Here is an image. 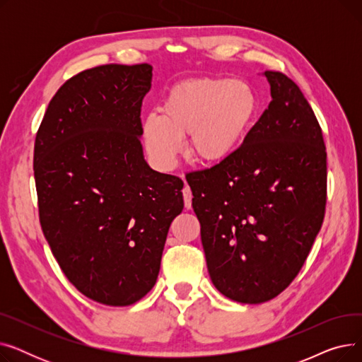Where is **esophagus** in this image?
Wrapping results in <instances>:
<instances>
[{
    "instance_id": "obj_1",
    "label": "esophagus",
    "mask_w": 362,
    "mask_h": 362,
    "mask_svg": "<svg viewBox=\"0 0 362 362\" xmlns=\"http://www.w3.org/2000/svg\"><path fill=\"white\" fill-rule=\"evenodd\" d=\"M182 194H183L185 208H187V210H189V208H192V191H191V187H189L187 185H185Z\"/></svg>"
}]
</instances>
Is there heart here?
I'll list each match as a JSON object with an SVG mask.
<instances>
[{
	"instance_id": "b5f03b06",
	"label": "heart",
	"mask_w": 362,
	"mask_h": 362,
	"mask_svg": "<svg viewBox=\"0 0 362 362\" xmlns=\"http://www.w3.org/2000/svg\"><path fill=\"white\" fill-rule=\"evenodd\" d=\"M255 108L251 89L242 82L189 79L176 83L161 105V116L144 122V141L151 160L171 170L189 133L192 154L204 163H220L236 148Z\"/></svg>"
}]
</instances>
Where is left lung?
<instances>
[{
    "label": "left lung",
    "mask_w": 362,
    "mask_h": 362,
    "mask_svg": "<svg viewBox=\"0 0 362 362\" xmlns=\"http://www.w3.org/2000/svg\"><path fill=\"white\" fill-rule=\"evenodd\" d=\"M272 103L242 145L186 177L211 281L242 303L276 298L298 276L326 210L327 154L298 85L264 71Z\"/></svg>",
    "instance_id": "left-lung-1"
}]
</instances>
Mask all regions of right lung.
I'll use <instances>...</instances> for the list:
<instances>
[{"label":"right lung","instance_id":"add662e5","mask_svg":"<svg viewBox=\"0 0 362 362\" xmlns=\"http://www.w3.org/2000/svg\"><path fill=\"white\" fill-rule=\"evenodd\" d=\"M151 64H105L69 79L36 133L33 171L44 236L73 286L110 307L157 281L182 179L144 158L141 107Z\"/></svg>","mask_w":362,"mask_h":362}]
</instances>
